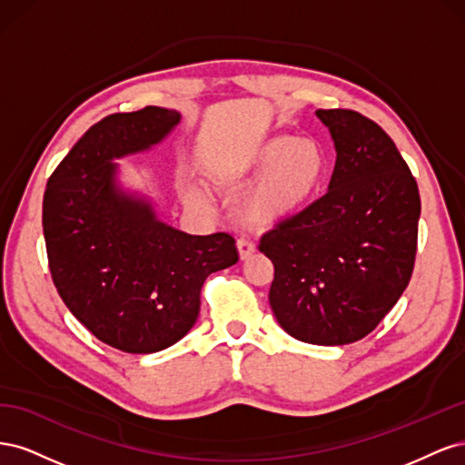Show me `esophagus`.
<instances>
[{
  "instance_id": "1",
  "label": "esophagus",
  "mask_w": 465,
  "mask_h": 465,
  "mask_svg": "<svg viewBox=\"0 0 465 465\" xmlns=\"http://www.w3.org/2000/svg\"><path fill=\"white\" fill-rule=\"evenodd\" d=\"M236 248H238V254H241V260H248L256 252V244L248 241V238H241V241L236 242Z\"/></svg>"
}]
</instances>
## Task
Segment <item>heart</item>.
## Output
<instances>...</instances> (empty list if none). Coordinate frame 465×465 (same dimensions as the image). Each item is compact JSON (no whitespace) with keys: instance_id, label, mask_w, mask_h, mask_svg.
Segmentation results:
<instances>
[{"instance_id":"obj_1","label":"heart","mask_w":465,"mask_h":465,"mask_svg":"<svg viewBox=\"0 0 465 465\" xmlns=\"http://www.w3.org/2000/svg\"><path fill=\"white\" fill-rule=\"evenodd\" d=\"M323 173L326 154L314 139H267L242 164L244 176H258L242 203L244 219L260 229L292 219L311 202Z\"/></svg>"}]
</instances>
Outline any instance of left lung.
Returning <instances> with one entry per match:
<instances>
[{
  "instance_id": "obj_1",
  "label": "left lung",
  "mask_w": 465,
  "mask_h": 465,
  "mask_svg": "<svg viewBox=\"0 0 465 465\" xmlns=\"http://www.w3.org/2000/svg\"><path fill=\"white\" fill-rule=\"evenodd\" d=\"M335 143L328 192L260 241L273 262L272 311L294 340L369 335L410 283L420 198L391 137L355 110H316Z\"/></svg>"
}]
</instances>
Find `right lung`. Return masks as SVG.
Listing matches in <instances>:
<instances>
[{"label": "right lung", "instance_id": "obj_1", "mask_svg": "<svg viewBox=\"0 0 465 465\" xmlns=\"http://www.w3.org/2000/svg\"><path fill=\"white\" fill-rule=\"evenodd\" d=\"M176 110L145 106L96 122L52 173L42 227L55 289L96 340L157 353L198 320L203 281L238 262L227 232L193 236L116 186V163L163 142Z\"/></svg>", "mask_w": 465, "mask_h": 465}]
</instances>
